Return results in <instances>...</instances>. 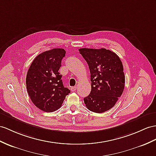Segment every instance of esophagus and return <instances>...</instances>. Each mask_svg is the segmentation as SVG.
Returning a JSON list of instances; mask_svg holds the SVG:
<instances>
[{
  "instance_id": "1",
  "label": "esophagus",
  "mask_w": 156,
  "mask_h": 156,
  "mask_svg": "<svg viewBox=\"0 0 156 156\" xmlns=\"http://www.w3.org/2000/svg\"><path fill=\"white\" fill-rule=\"evenodd\" d=\"M76 90H77V86L71 87V91H75Z\"/></svg>"
}]
</instances>
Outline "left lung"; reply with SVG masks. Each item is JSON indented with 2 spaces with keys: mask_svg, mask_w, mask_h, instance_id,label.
<instances>
[{
  "mask_svg": "<svg viewBox=\"0 0 156 156\" xmlns=\"http://www.w3.org/2000/svg\"><path fill=\"white\" fill-rule=\"evenodd\" d=\"M88 63L91 90L84 98L89 111L102 113L112 108L123 93L125 77L122 62L115 52L105 48L79 49Z\"/></svg>",
  "mask_w": 156,
  "mask_h": 156,
  "instance_id": "obj_1",
  "label": "left lung"
}]
</instances>
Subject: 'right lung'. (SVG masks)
I'll list each match as a JSON object with an SVG mask.
<instances>
[{"instance_id": "add662e5", "label": "right lung", "mask_w": 156, "mask_h": 156, "mask_svg": "<svg viewBox=\"0 0 156 156\" xmlns=\"http://www.w3.org/2000/svg\"><path fill=\"white\" fill-rule=\"evenodd\" d=\"M65 49L45 51L33 60L26 75V88L34 105L47 112L59 109L70 90L63 86L59 73Z\"/></svg>"}]
</instances>
